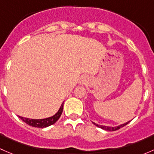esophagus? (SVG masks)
<instances>
[{"instance_id":"obj_1","label":"esophagus","mask_w":154,"mask_h":154,"mask_svg":"<svg viewBox=\"0 0 154 154\" xmlns=\"http://www.w3.org/2000/svg\"><path fill=\"white\" fill-rule=\"evenodd\" d=\"M82 81H83V82L85 81V79H83V80H82Z\"/></svg>"}]
</instances>
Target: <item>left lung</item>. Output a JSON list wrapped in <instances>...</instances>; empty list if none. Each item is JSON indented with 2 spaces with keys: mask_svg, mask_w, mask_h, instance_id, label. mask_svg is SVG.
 <instances>
[{
  "mask_svg": "<svg viewBox=\"0 0 154 154\" xmlns=\"http://www.w3.org/2000/svg\"><path fill=\"white\" fill-rule=\"evenodd\" d=\"M130 121H129V122H126V123L122 124V125H120L119 126H116V127H110V126L100 125H97V124L94 123V122H92V123L94 124V125L95 126H97V127H99V128H100V129H103V130H107V131H116V130H119L120 128H122V127H125V126L127 125V124L130 123Z\"/></svg>",
  "mask_w": 154,
  "mask_h": 154,
  "instance_id": "8db88e82",
  "label": "left lung"
}]
</instances>
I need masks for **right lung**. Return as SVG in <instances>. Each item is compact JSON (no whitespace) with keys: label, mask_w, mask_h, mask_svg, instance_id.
Returning a JSON list of instances; mask_svg holds the SVG:
<instances>
[{"label":"right lung","mask_w":154,"mask_h":154,"mask_svg":"<svg viewBox=\"0 0 154 154\" xmlns=\"http://www.w3.org/2000/svg\"><path fill=\"white\" fill-rule=\"evenodd\" d=\"M63 104H64V102L62 103L61 106L60 107V109H59V110L57 111V112L56 113L55 115L51 116V117L46 118V119H28V118L21 117V116H18V117H19L23 122H25L26 124H27V125L29 126H32V127H38V128H44V127H47L54 125V123H56V122L58 121V119H60L62 113H63Z\"/></svg>","instance_id":"obj_1"}]
</instances>
